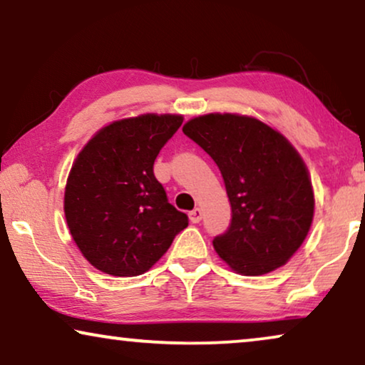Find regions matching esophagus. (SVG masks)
<instances>
[{
    "label": "esophagus",
    "instance_id": "obj_1",
    "mask_svg": "<svg viewBox=\"0 0 365 365\" xmlns=\"http://www.w3.org/2000/svg\"><path fill=\"white\" fill-rule=\"evenodd\" d=\"M202 210L200 208H195V210H192V212L188 213V217H190V222L192 223H198L200 220H202Z\"/></svg>",
    "mask_w": 365,
    "mask_h": 365
}]
</instances>
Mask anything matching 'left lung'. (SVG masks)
<instances>
[{
	"instance_id": "obj_1",
	"label": "left lung",
	"mask_w": 365,
	"mask_h": 365,
	"mask_svg": "<svg viewBox=\"0 0 365 365\" xmlns=\"http://www.w3.org/2000/svg\"><path fill=\"white\" fill-rule=\"evenodd\" d=\"M183 133L222 172L232 222L213 238L235 271L259 276L283 266L307 236L314 193L307 168L286 138L258 119L208 114L188 120Z\"/></svg>"
}]
</instances>
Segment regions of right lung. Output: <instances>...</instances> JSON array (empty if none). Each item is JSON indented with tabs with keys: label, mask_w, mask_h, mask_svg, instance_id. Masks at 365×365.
Wrapping results in <instances>:
<instances>
[{
	"label": "right lung",
	"mask_w": 365,
	"mask_h": 365,
	"mask_svg": "<svg viewBox=\"0 0 365 365\" xmlns=\"http://www.w3.org/2000/svg\"><path fill=\"white\" fill-rule=\"evenodd\" d=\"M182 115L147 114L104 127L71 168L64 213L81 253L112 276L145 273L188 227L153 175Z\"/></svg>",
	"instance_id": "add662e5"
}]
</instances>
